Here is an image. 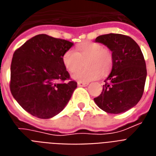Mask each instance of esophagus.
I'll return each instance as SVG.
<instances>
[{
	"mask_svg": "<svg viewBox=\"0 0 156 156\" xmlns=\"http://www.w3.org/2000/svg\"><path fill=\"white\" fill-rule=\"evenodd\" d=\"M78 86H88V83L78 82Z\"/></svg>",
	"mask_w": 156,
	"mask_h": 156,
	"instance_id": "esophagus-1",
	"label": "esophagus"
}]
</instances>
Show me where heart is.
Returning <instances> with one entry per match:
<instances>
[{
    "label": "heart",
    "instance_id": "heart-1",
    "mask_svg": "<svg viewBox=\"0 0 156 156\" xmlns=\"http://www.w3.org/2000/svg\"><path fill=\"white\" fill-rule=\"evenodd\" d=\"M85 60L86 69L72 75V79L79 82H90L107 73L112 66V55L99 43L84 42L77 46L76 51L69 50L62 56L65 68L70 73L79 69Z\"/></svg>",
    "mask_w": 156,
    "mask_h": 156
}]
</instances>
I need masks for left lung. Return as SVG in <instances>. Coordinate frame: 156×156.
Here are the masks:
<instances>
[{
    "mask_svg": "<svg viewBox=\"0 0 156 156\" xmlns=\"http://www.w3.org/2000/svg\"><path fill=\"white\" fill-rule=\"evenodd\" d=\"M112 52V69L95 104L111 114L133 108L141 99L147 76L145 61L138 44L129 36L107 34L96 37Z\"/></svg>",
    "mask_w": 156,
    "mask_h": 156,
    "instance_id": "1",
    "label": "left lung"
}]
</instances>
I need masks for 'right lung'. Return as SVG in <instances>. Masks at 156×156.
Listing matches in <instances>:
<instances>
[{
    "instance_id": "1",
    "label": "right lung",
    "mask_w": 156,
    "mask_h": 156,
    "mask_svg": "<svg viewBox=\"0 0 156 156\" xmlns=\"http://www.w3.org/2000/svg\"><path fill=\"white\" fill-rule=\"evenodd\" d=\"M73 45L66 40L41 34L15 51L10 89L15 100L28 113L50 119L66 107L77 83L61 82L70 78L62 56Z\"/></svg>"
}]
</instances>
